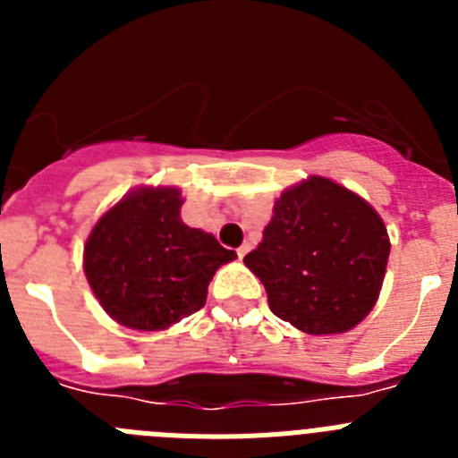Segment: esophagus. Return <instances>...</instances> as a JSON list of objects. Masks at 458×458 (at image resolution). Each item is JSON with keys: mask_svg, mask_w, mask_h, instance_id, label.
<instances>
[{"mask_svg": "<svg viewBox=\"0 0 458 458\" xmlns=\"http://www.w3.org/2000/svg\"><path fill=\"white\" fill-rule=\"evenodd\" d=\"M250 250H252V245H250V242H242V245H241V248H238L236 250V252H238V257H245V254H248L250 252Z\"/></svg>", "mask_w": 458, "mask_h": 458, "instance_id": "esophagus-1", "label": "esophagus"}]
</instances>
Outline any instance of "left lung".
I'll use <instances>...</instances> for the list:
<instances>
[{
	"instance_id": "1",
	"label": "left lung",
	"mask_w": 458,
	"mask_h": 458,
	"mask_svg": "<svg viewBox=\"0 0 458 458\" xmlns=\"http://www.w3.org/2000/svg\"><path fill=\"white\" fill-rule=\"evenodd\" d=\"M390 238L365 199L323 176L282 192L264 241L242 259L275 317L310 335L358 326L376 305Z\"/></svg>"
}]
</instances>
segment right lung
Returning a JSON list of instances; mask_svg holds the SVG:
<instances>
[{
  "mask_svg": "<svg viewBox=\"0 0 458 458\" xmlns=\"http://www.w3.org/2000/svg\"><path fill=\"white\" fill-rule=\"evenodd\" d=\"M176 188H144L109 208L84 245V273L109 317L165 330L206 305L208 282L236 259L213 233L181 220Z\"/></svg>",
  "mask_w": 458,
  "mask_h": 458,
  "instance_id": "add662e5",
  "label": "right lung"
}]
</instances>
